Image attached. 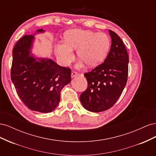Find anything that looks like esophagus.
<instances>
[{
  "instance_id": "obj_1",
  "label": "esophagus",
  "mask_w": 156,
  "mask_h": 156,
  "mask_svg": "<svg viewBox=\"0 0 156 156\" xmlns=\"http://www.w3.org/2000/svg\"><path fill=\"white\" fill-rule=\"evenodd\" d=\"M78 75H79V73L77 72H75V71H72V77H74L75 76H77Z\"/></svg>"
}]
</instances>
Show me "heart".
<instances>
[{
	"label": "heart",
	"mask_w": 156,
	"mask_h": 156,
	"mask_svg": "<svg viewBox=\"0 0 156 156\" xmlns=\"http://www.w3.org/2000/svg\"><path fill=\"white\" fill-rule=\"evenodd\" d=\"M111 40L105 33L75 29L64 35V43L57 44L56 54L60 62L69 64L74 58L72 49H77L78 58L88 67L100 64L107 56Z\"/></svg>",
	"instance_id": "1"
}]
</instances>
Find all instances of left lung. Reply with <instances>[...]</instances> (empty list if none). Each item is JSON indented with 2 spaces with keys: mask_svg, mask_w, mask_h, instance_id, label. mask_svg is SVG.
<instances>
[{
  "mask_svg": "<svg viewBox=\"0 0 156 156\" xmlns=\"http://www.w3.org/2000/svg\"><path fill=\"white\" fill-rule=\"evenodd\" d=\"M111 47L103 63L84 73L88 83L80 96L83 107L89 111L99 112L114 105L126 86L128 75L129 57L119 36L109 30Z\"/></svg>",
  "mask_w": 156,
  "mask_h": 156,
  "instance_id": "obj_1",
  "label": "left lung"
}]
</instances>
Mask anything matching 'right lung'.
Segmentation results:
<instances>
[{
	"label": "right lung",
	"mask_w": 156,
	"mask_h": 156,
	"mask_svg": "<svg viewBox=\"0 0 156 156\" xmlns=\"http://www.w3.org/2000/svg\"><path fill=\"white\" fill-rule=\"evenodd\" d=\"M33 40V35H25L13 47L11 79L17 95L29 109L49 112L57 107L61 90L71 81V69L51 59L33 58L30 55Z\"/></svg>",
	"instance_id": "add662e5"
}]
</instances>
